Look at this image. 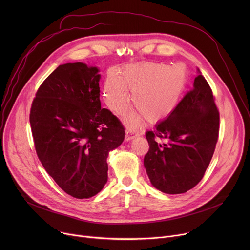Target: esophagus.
Returning <instances> with one entry per match:
<instances>
[{
	"label": "esophagus",
	"instance_id": "1",
	"mask_svg": "<svg viewBox=\"0 0 250 250\" xmlns=\"http://www.w3.org/2000/svg\"><path fill=\"white\" fill-rule=\"evenodd\" d=\"M137 135H138V132L136 130L131 129V128L130 129H126V131H125V140L126 141L131 140L132 138H134Z\"/></svg>",
	"mask_w": 250,
	"mask_h": 250
}]
</instances>
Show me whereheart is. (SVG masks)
Returning <instances> with one entry per match:
<instances>
[{"label":"heart","mask_w":250,"mask_h":250,"mask_svg":"<svg viewBox=\"0 0 250 250\" xmlns=\"http://www.w3.org/2000/svg\"><path fill=\"white\" fill-rule=\"evenodd\" d=\"M188 83L184 64L169 66L165 63L144 62L123 68L119 75L110 74L104 85V99L117 115L124 114L128 105L129 92L134 108L148 122H158L170 116L179 104ZM139 115L126 119L137 124Z\"/></svg>","instance_id":"obj_1"}]
</instances>
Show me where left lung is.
Returning <instances> with one entry per match:
<instances>
[{"label": "left lung", "mask_w": 250, "mask_h": 250, "mask_svg": "<svg viewBox=\"0 0 250 250\" xmlns=\"http://www.w3.org/2000/svg\"><path fill=\"white\" fill-rule=\"evenodd\" d=\"M220 113L203 75L166 120L146 136L149 150L145 167L151 184L166 194H182L204 177L216 149Z\"/></svg>", "instance_id": "left-lung-1"}]
</instances>
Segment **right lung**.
Masks as SVG:
<instances>
[{
    "label": "right lung",
    "mask_w": 250,
    "mask_h": 250,
    "mask_svg": "<svg viewBox=\"0 0 250 250\" xmlns=\"http://www.w3.org/2000/svg\"><path fill=\"white\" fill-rule=\"evenodd\" d=\"M97 67L59 65L31 104L35 151L46 172L68 195L88 199L108 181L109 152L122 145L125 127L101 108Z\"/></svg>",
    "instance_id": "obj_1"
}]
</instances>
